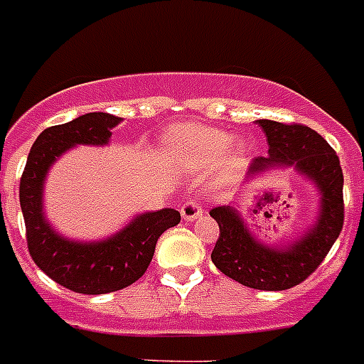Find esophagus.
<instances>
[{
  "instance_id": "esophagus-1",
  "label": "esophagus",
  "mask_w": 364,
  "mask_h": 364,
  "mask_svg": "<svg viewBox=\"0 0 364 364\" xmlns=\"http://www.w3.org/2000/svg\"><path fill=\"white\" fill-rule=\"evenodd\" d=\"M202 213H204V208L198 202H194V200H188V202L181 205V215L185 221H194V219L202 217Z\"/></svg>"
}]
</instances>
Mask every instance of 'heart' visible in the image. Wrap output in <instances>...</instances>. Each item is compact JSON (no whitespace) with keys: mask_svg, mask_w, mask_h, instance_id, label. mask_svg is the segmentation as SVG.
<instances>
[{"mask_svg":"<svg viewBox=\"0 0 364 364\" xmlns=\"http://www.w3.org/2000/svg\"><path fill=\"white\" fill-rule=\"evenodd\" d=\"M230 145V136L225 132L202 128V126H181L166 139V153L176 164H205L219 159Z\"/></svg>","mask_w":364,"mask_h":364,"instance_id":"heart-1","label":"heart"}]
</instances>
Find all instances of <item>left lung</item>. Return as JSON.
Returning a JSON list of instances; mask_svg holds the SVG:
<instances>
[{
	"instance_id": "1",
	"label": "left lung",
	"mask_w": 364,
	"mask_h": 364,
	"mask_svg": "<svg viewBox=\"0 0 364 364\" xmlns=\"http://www.w3.org/2000/svg\"><path fill=\"white\" fill-rule=\"evenodd\" d=\"M268 139V156H257L249 177L270 168L294 170L316 183L321 194L319 217L304 236L287 247L257 242L230 205L210 211L219 225V238L211 260L219 270L245 287L285 291L302 283L321 264L344 227V173L334 149L316 130L304 124L257 121Z\"/></svg>"
}]
</instances>
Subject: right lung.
<instances>
[{
  "mask_svg": "<svg viewBox=\"0 0 364 364\" xmlns=\"http://www.w3.org/2000/svg\"><path fill=\"white\" fill-rule=\"evenodd\" d=\"M121 122L109 113H87L37 136L20 177V208L33 262L62 287L81 294L121 291L145 274L160 234L176 227L181 213L171 208L137 215L104 242H70L56 234L43 215V183L56 156L73 145H105Z\"/></svg>",
  "mask_w": 364,
  "mask_h": 364,
  "instance_id": "add662e5",
  "label": "right lung"
}]
</instances>
